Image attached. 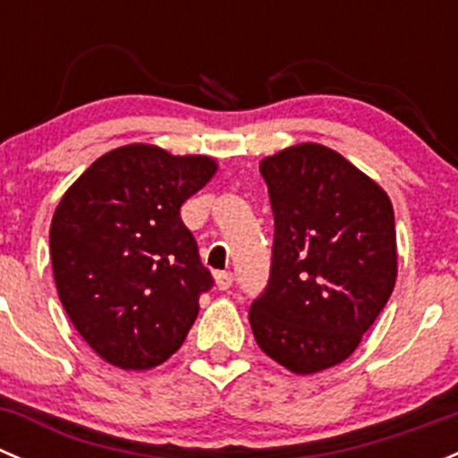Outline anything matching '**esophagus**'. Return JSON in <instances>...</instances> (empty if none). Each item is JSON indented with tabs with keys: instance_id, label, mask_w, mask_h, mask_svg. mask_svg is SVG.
Returning <instances> with one entry per match:
<instances>
[{
	"instance_id": "34e87169",
	"label": "esophagus",
	"mask_w": 458,
	"mask_h": 458,
	"mask_svg": "<svg viewBox=\"0 0 458 458\" xmlns=\"http://www.w3.org/2000/svg\"><path fill=\"white\" fill-rule=\"evenodd\" d=\"M215 281H216V288H219V290H228L230 285H233V272H228V270L216 272Z\"/></svg>"
}]
</instances>
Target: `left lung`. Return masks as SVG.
I'll use <instances>...</instances> for the list:
<instances>
[{"mask_svg": "<svg viewBox=\"0 0 458 458\" xmlns=\"http://www.w3.org/2000/svg\"><path fill=\"white\" fill-rule=\"evenodd\" d=\"M275 216L270 279L252 301L259 348L290 372L357 350L396 281L394 210L345 157L299 143L259 165Z\"/></svg>", "mask_w": 458, "mask_h": 458, "instance_id": "obj_1", "label": "left lung"}]
</instances>
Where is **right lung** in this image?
Segmentation results:
<instances>
[{"instance_id":"right-lung-1","label":"right lung","mask_w":458,"mask_h":458,"mask_svg":"<svg viewBox=\"0 0 458 458\" xmlns=\"http://www.w3.org/2000/svg\"><path fill=\"white\" fill-rule=\"evenodd\" d=\"M215 170L210 157L131 143L99 157L59 201L50 224L59 299L113 366H159L199 315L215 279L179 210Z\"/></svg>"}]
</instances>
